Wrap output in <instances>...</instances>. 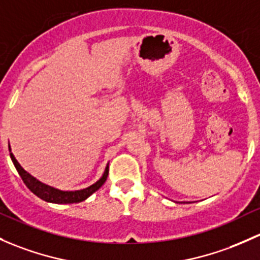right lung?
Returning a JSON list of instances; mask_svg holds the SVG:
<instances>
[{
	"label": "right lung",
	"mask_w": 260,
	"mask_h": 260,
	"mask_svg": "<svg viewBox=\"0 0 260 260\" xmlns=\"http://www.w3.org/2000/svg\"><path fill=\"white\" fill-rule=\"evenodd\" d=\"M10 155L13 165H15L16 169H17L18 174L21 176V178L23 180L24 184L27 185V188H28L34 194H36L38 198L43 199V201L46 202H50V203H56V204L80 203V202L88 198L91 194H93L95 190L100 189V188L103 185V183L107 180V177H108V167H107L105 173H103L102 178L98 180V182H95L94 184H92L91 187L84 188V189H81V190H75V192H63V190H58L56 189V188L50 187V185L43 184V183H41L40 180L34 178L31 174H28L23 168H22L20 163H18L17 160H16V158L13 157L12 153H10Z\"/></svg>",
	"instance_id": "add662e5"
}]
</instances>
